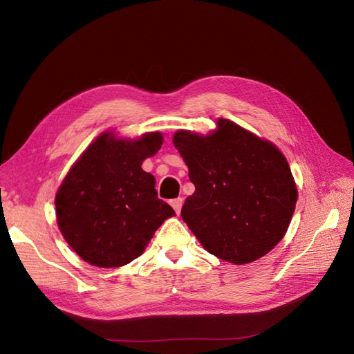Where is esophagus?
Instances as JSON below:
<instances>
[{
    "label": "esophagus",
    "mask_w": 354,
    "mask_h": 354,
    "mask_svg": "<svg viewBox=\"0 0 354 354\" xmlns=\"http://www.w3.org/2000/svg\"><path fill=\"white\" fill-rule=\"evenodd\" d=\"M171 205H173V208H174V211H176L177 214H180L181 205H183V199H181V198H176V199L171 201Z\"/></svg>",
    "instance_id": "34e87169"
}]
</instances>
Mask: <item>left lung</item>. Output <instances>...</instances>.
Here are the masks:
<instances>
[{
  "label": "left lung",
  "instance_id": "1",
  "mask_svg": "<svg viewBox=\"0 0 354 354\" xmlns=\"http://www.w3.org/2000/svg\"><path fill=\"white\" fill-rule=\"evenodd\" d=\"M173 143L195 185L181 218L203 248L224 261L246 264L282 241L298 192L279 149L223 118L214 133L180 130Z\"/></svg>",
  "mask_w": 354,
  "mask_h": 354
}]
</instances>
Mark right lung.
<instances>
[{
  "mask_svg": "<svg viewBox=\"0 0 354 354\" xmlns=\"http://www.w3.org/2000/svg\"><path fill=\"white\" fill-rule=\"evenodd\" d=\"M162 142L158 131L137 140L103 133L69 169L56 195V217L84 261L103 269L131 263L160 224L176 216L158 198L155 177L142 169Z\"/></svg>",
  "mask_w": 354,
  "mask_h": 354,
  "instance_id": "obj_1",
  "label": "right lung"
}]
</instances>
